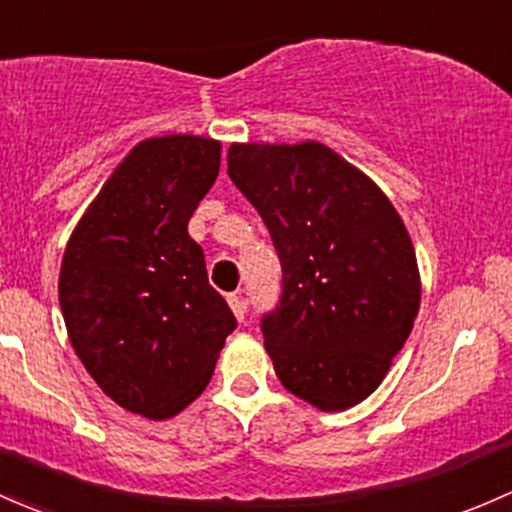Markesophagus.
<instances>
[{
    "instance_id": "obj_1",
    "label": "esophagus",
    "mask_w": 512,
    "mask_h": 512,
    "mask_svg": "<svg viewBox=\"0 0 512 512\" xmlns=\"http://www.w3.org/2000/svg\"><path fill=\"white\" fill-rule=\"evenodd\" d=\"M226 300H229V305H231V310H234L236 318L244 320V315H246V298H244V293H229V295H226Z\"/></svg>"
}]
</instances>
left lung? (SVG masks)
Returning <instances> with one entry per match:
<instances>
[{"instance_id":"obj_1","label":"left lung","mask_w":512,"mask_h":512,"mask_svg":"<svg viewBox=\"0 0 512 512\" xmlns=\"http://www.w3.org/2000/svg\"><path fill=\"white\" fill-rule=\"evenodd\" d=\"M226 162L281 258V300L261 318L273 370L323 412L355 407L382 384L419 313L407 226L365 172L320 142H234Z\"/></svg>"}]
</instances>
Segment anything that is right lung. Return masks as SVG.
Instances as JSON below:
<instances>
[{
  "mask_svg": "<svg viewBox=\"0 0 512 512\" xmlns=\"http://www.w3.org/2000/svg\"><path fill=\"white\" fill-rule=\"evenodd\" d=\"M219 160L221 142L199 135L138 142L63 251L68 340L98 387L147 419H170L204 392L236 328L187 231Z\"/></svg>",
  "mask_w": 512,
  "mask_h": 512,
  "instance_id": "1",
  "label": "right lung"
}]
</instances>
